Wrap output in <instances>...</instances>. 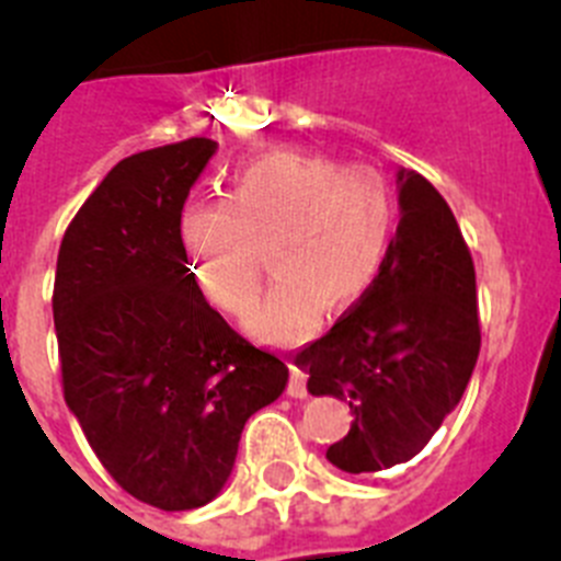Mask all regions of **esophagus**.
Returning a JSON list of instances; mask_svg holds the SVG:
<instances>
[{"mask_svg":"<svg viewBox=\"0 0 561 561\" xmlns=\"http://www.w3.org/2000/svg\"><path fill=\"white\" fill-rule=\"evenodd\" d=\"M287 396H290V399H307V376L305 370L296 368L293 363H290V385H287Z\"/></svg>","mask_w":561,"mask_h":561,"instance_id":"obj_1","label":"esophagus"}]
</instances>
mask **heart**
<instances>
[{"mask_svg": "<svg viewBox=\"0 0 561 561\" xmlns=\"http://www.w3.org/2000/svg\"><path fill=\"white\" fill-rule=\"evenodd\" d=\"M399 221L390 182L374 169L274 151L243 162L227 198H193L180 213V240L198 290L224 312H240L260 285L268 243V290L245 312L254 337L296 345L376 285Z\"/></svg>", "mask_w": 561, "mask_h": 561, "instance_id": "1", "label": "heart"}]
</instances>
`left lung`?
<instances>
[{
  "mask_svg": "<svg viewBox=\"0 0 561 561\" xmlns=\"http://www.w3.org/2000/svg\"><path fill=\"white\" fill-rule=\"evenodd\" d=\"M401 221L376 285L296 354L312 396L352 407L327 459L345 473L410 462L457 410L479 359L476 271L446 198L396 171Z\"/></svg>",
  "mask_w": 561,
  "mask_h": 561,
  "instance_id": "left-lung-1",
  "label": "left lung"
}]
</instances>
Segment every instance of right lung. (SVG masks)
<instances>
[{
  "label": "right lung",
  "mask_w": 561,
  "mask_h": 561,
  "mask_svg": "<svg viewBox=\"0 0 561 561\" xmlns=\"http://www.w3.org/2000/svg\"><path fill=\"white\" fill-rule=\"evenodd\" d=\"M216 149L191 138L122 160L57 254L51 310L68 410L107 473L165 512L221 493L245 421L290 379L207 305L187 268L180 213Z\"/></svg>",
  "instance_id": "obj_1"
}]
</instances>
